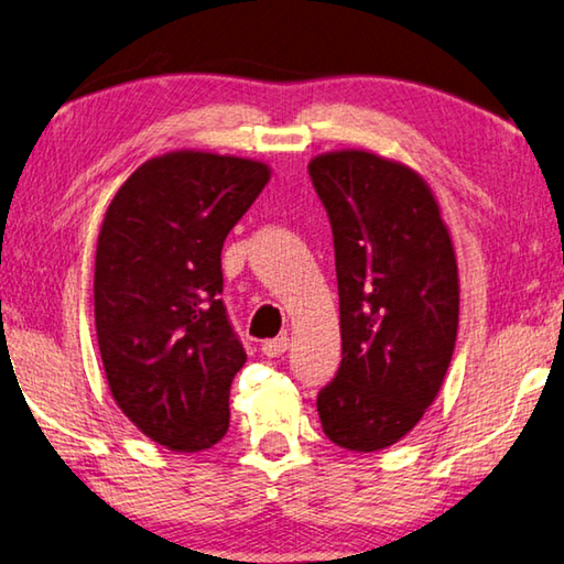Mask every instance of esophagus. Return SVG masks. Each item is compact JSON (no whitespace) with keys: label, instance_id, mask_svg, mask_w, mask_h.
Segmentation results:
<instances>
[{"label":"esophagus","instance_id":"obj_1","mask_svg":"<svg viewBox=\"0 0 564 564\" xmlns=\"http://www.w3.org/2000/svg\"><path fill=\"white\" fill-rule=\"evenodd\" d=\"M288 349H290V337H288V334H280V337H274V339L262 344V354H264V357H270V359L282 357V354L288 351Z\"/></svg>","mask_w":564,"mask_h":564}]
</instances>
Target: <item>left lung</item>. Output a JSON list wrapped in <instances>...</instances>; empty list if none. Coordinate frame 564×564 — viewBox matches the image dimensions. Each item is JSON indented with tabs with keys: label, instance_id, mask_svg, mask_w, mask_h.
<instances>
[{
	"label": "left lung",
	"instance_id": "1",
	"mask_svg": "<svg viewBox=\"0 0 564 564\" xmlns=\"http://www.w3.org/2000/svg\"><path fill=\"white\" fill-rule=\"evenodd\" d=\"M310 177L334 235L341 364L319 391L332 443L371 453L416 426L458 334V264L429 185L367 151L314 158Z\"/></svg>",
	"mask_w": 564,
	"mask_h": 564
}]
</instances>
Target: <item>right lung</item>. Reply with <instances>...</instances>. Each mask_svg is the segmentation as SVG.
Segmentation results:
<instances>
[{"instance_id": "add662e5", "label": "right lung", "mask_w": 564, "mask_h": 564, "mask_svg": "<svg viewBox=\"0 0 564 564\" xmlns=\"http://www.w3.org/2000/svg\"><path fill=\"white\" fill-rule=\"evenodd\" d=\"M267 181L264 163L177 151L138 167L106 210L94 312L108 389L171 451L210 448L230 426L247 354L220 300V252Z\"/></svg>"}]
</instances>
